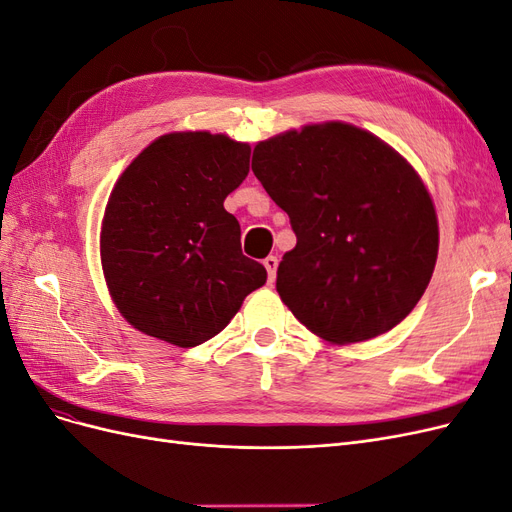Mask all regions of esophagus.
<instances>
[{"label": "esophagus", "instance_id": "1", "mask_svg": "<svg viewBox=\"0 0 512 512\" xmlns=\"http://www.w3.org/2000/svg\"><path fill=\"white\" fill-rule=\"evenodd\" d=\"M262 265H265L267 273H269V284L275 282V271H277V258L275 256H267L265 260H262Z\"/></svg>", "mask_w": 512, "mask_h": 512}]
</instances>
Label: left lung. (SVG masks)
Returning a JSON list of instances; mask_svg holds the SVG:
<instances>
[{"instance_id":"obj_1","label":"left lung","mask_w":512,"mask_h":512,"mask_svg":"<svg viewBox=\"0 0 512 512\" xmlns=\"http://www.w3.org/2000/svg\"><path fill=\"white\" fill-rule=\"evenodd\" d=\"M252 170L297 237L275 282L294 318L327 342L354 344L412 312L436 267L438 220L399 153L348 123H324L258 143Z\"/></svg>"}]
</instances>
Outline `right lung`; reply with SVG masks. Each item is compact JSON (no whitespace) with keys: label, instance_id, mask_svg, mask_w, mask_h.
Segmentation results:
<instances>
[{"label":"right lung","instance_id":"1","mask_svg":"<svg viewBox=\"0 0 512 512\" xmlns=\"http://www.w3.org/2000/svg\"><path fill=\"white\" fill-rule=\"evenodd\" d=\"M250 145L183 132L153 141L108 198L100 252L108 290L134 329L181 348L218 335L267 282L243 256L226 196L250 173Z\"/></svg>","mask_w":512,"mask_h":512}]
</instances>
